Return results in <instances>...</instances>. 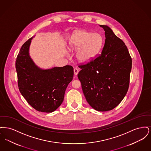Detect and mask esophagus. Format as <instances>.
Listing matches in <instances>:
<instances>
[{
    "instance_id": "1",
    "label": "esophagus",
    "mask_w": 151,
    "mask_h": 151,
    "mask_svg": "<svg viewBox=\"0 0 151 151\" xmlns=\"http://www.w3.org/2000/svg\"><path fill=\"white\" fill-rule=\"evenodd\" d=\"M73 71H74V74H75V75H76H76H78V72H79V70H78L77 68H74Z\"/></svg>"
}]
</instances>
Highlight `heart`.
Returning <instances> with one entry per match:
<instances>
[{
    "mask_svg": "<svg viewBox=\"0 0 151 151\" xmlns=\"http://www.w3.org/2000/svg\"><path fill=\"white\" fill-rule=\"evenodd\" d=\"M103 38L100 34L86 30H79L72 34L70 39V49H79L76 57L80 62L87 63L96 57L103 45Z\"/></svg>",
    "mask_w": 151,
    "mask_h": 151,
    "instance_id": "obj_1",
    "label": "heart"
}]
</instances>
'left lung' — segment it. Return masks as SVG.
<instances>
[{
	"mask_svg": "<svg viewBox=\"0 0 151 151\" xmlns=\"http://www.w3.org/2000/svg\"><path fill=\"white\" fill-rule=\"evenodd\" d=\"M100 55L86 65H79L78 74L83 93L90 106L99 111L113 109L127 93L132 59L125 43L109 27Z\"/></svg>",
	"mask_w": 151,
	"mask_h": 151,
	"instance_id": "obj_1",
	"label": "left lung"
}]
</instances>
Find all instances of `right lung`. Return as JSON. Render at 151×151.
<instances>
[{
	"mask_svg": "<svg viewBox=\"0 0 151 151\" xmlns=\"http://www.w3.org/2000/svg\"><path fill=\"white\" fill-rule=\"evenodd\" d=\"M22 45L16 60L18 86L29 105L38 111L51 113L62 104L65 91L73 76L71 65L42 70L29 54L31 40Z\"/></svg>",
	"mask_w": 151,
	"mask_h": 151,
	"instance_id": "obj_1",
	"label": "right lung"
}]
</instances>
